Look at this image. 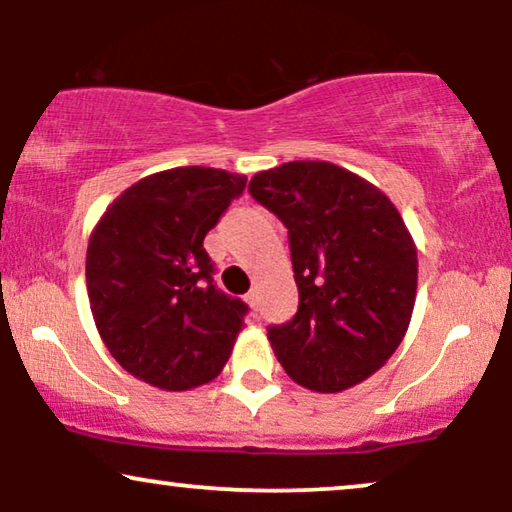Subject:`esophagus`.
I'll return each mask as SVG.
<instances>
[{"mask_svg": "<svg viewBox=\"0 0 512 512\" xmlns=\"http://www.w3.org/2000/svg\"><path fill=\"white\" fill-rule=\"evenodd\" d=\"M244 300H247V303H249V307H251V310H258V291L254 289V291H249L247 293V296H244Z\"/></svg>", "mask_w": 512, "mask_h": 512, "instance_id": "1", "label": "esophagus"}]
</instances>
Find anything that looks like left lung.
I'll list each match as a JSON object with an SVG mask.
<instances>
[{
  "mask_svg": "<svg viewBox=\"0 0 512 512\" xmlns=\"http://www.w3.org/2000/svg\"><path fill=\"white\" fill-rule=\"evenodd\" d=\"M289 228L298 312L268 340L293 382L338 394L380 370L410 326L417 247L387 195L326 160H293L249 181Z\"/></svg>",
  "mask_w": 512,
  "mask_h": 512,
  "instance_id": "1",
  "label": "left lung"
}]
</instances>
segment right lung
<instances>
[{
    "mask_svg": "<svg viewBox=\"0 0 512 512\" xmlns=\"http://www.w3.org/2000/svg\"><path fill=\"white\" fill-rule=\"evenodd\" d=\"M247 186L244 174L172 167L118 195L90 233V310L111 356L165 391L212 382L249 307L214 286L205 235Z\"/></svg>",
    "mask_w": 512,
    "mask_h": 512,
    "instance_id": "obj_1",
    "label": "right lung"
}]
</instances>
